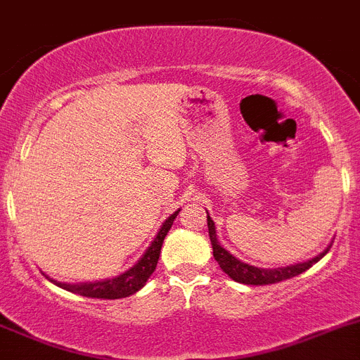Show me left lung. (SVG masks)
Returning a JSON list of instances; mask_svg holds the SVG:
<instances>
[{
    "label": "left lung",
    "mask_w": 360,
    "mask_h": 360,
    "mask_svg": "<svg viewBox=\"0 0 360 360\" xmlns=\"http://www.w3.org/2000/svg\"><path fill=\"white\" fill-rule=\"evenodd\" d=\"M206 219H208V233H210V240H212L213 257H215V260L219 262L220 269H222V271L231 278V280L244 285H271V283H278V281H283V280H289V278L297 276V274L305 273L307 269L312 267L316 262L321 260L330 249L328 245V248H326L321 255H317L316 258H312V260L309 262H301V264H296V265H287V267H278V269L255 267V265L244 264V262H240L236 257H233L231 252L226 251V249L219 244V240H217L215 224H213L212 217L208 215Z\"/></svg>",
    "instance_id": "8db88e82"
}]
</instances>
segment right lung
Returning a JSON list of instances; mask_svg holds the SVG:
<instances>
[{"instance_id":"1","label":"right lung","mask_w":360,"mask_h":360,"mask_svg":"<svg viewBox=\"0 0 360 360\" xmlns=\"http://www.w3.org/2000/svg\"><path fill=\"white\" fill-rule=\"evenodd\" d=\"M179 210L176 213L168 217L163 222V226L158 231L156 238L152 240V244L148 245V249L145 251L143 257L136 262L129 271L122 273L120 276L109 278V280L102 281H89V283H63V281L51 280L57 287L60 289H66L73 294H80V296L86 297H98V300H120V297H127L131 294L138 292V290L147 283V280L150 278V274L156 271L158 260H160L161 245H163L165 236L170 231L174 224V219L177 217Z\"/></svg>"}]
</instances>
